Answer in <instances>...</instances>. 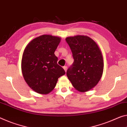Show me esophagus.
Here are the masks:
<instances>
[{
  "instance_id": "obj_1",
  "label": "esophagus",
  "mask_w": 127,
  "mask_h": 127,
  "mask_svg": "<svg viewBox=\"0 0 127 127\" xmlns=\"http://www.w3.org/2000/svg\"><path fill=\"white\" fill-rule=\"evenodd\" d=\"M63 68H64V69L65 70V71H66V70H67V67L66 66H64L63 67Z\"/></svg>"
}]
</instances>
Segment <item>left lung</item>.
I'll use <instances>...</instances> for the list:
<instances>
[{
  "instance_id": "8db88e82",
  "label": "left lung",
  "mask_w": 127,
  "mask_h": 127,
  "mask_svg": "<svg viewBox=\"0 0 127 127\" xmlns=\"http://www.w3.org/2000/svg\"><path fill=\"white\" fill-rule=\"evenodd\" d=\"M66 41L74 60L67 70V77L76 90L89 91L102 77L104 65L100 50L96 42L86 36L69 37Z\"/></svg>"
}]
</instances>
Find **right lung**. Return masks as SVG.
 <instances>
[{
  "mask_svg": "<svg viewBox=\"0 0 127 127\" xmlns=\"http://www.w3.org/2000/svg\"><path fill=\"white\" fill-rule=\"evenodd\" d=\"M60 40L58 37L42 35L31 41L25 49L21 61L23 75L36 93L48 94L55 87L58 78L65 74L54 54Z\"/></svg>",
  "mask_w": 127,
  "mask_h": 127,
  "instance_id": "right-lung-1",
  "label": "right lung"
}]
</instances>
